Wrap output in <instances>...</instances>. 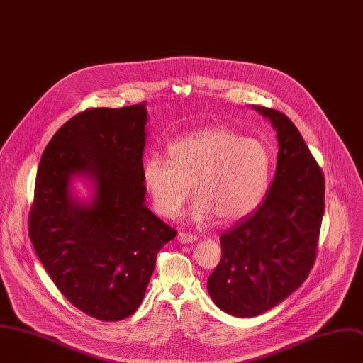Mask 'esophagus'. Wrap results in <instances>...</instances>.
Returning a JSON list of instances; mask_svg holds the SVG:
<instances>
[{
    "label": "esophagus",
    "instance_id": "34e87169",
    "mask_svg": "<svg viewBox=\"0 0 363 363\" xmlns=\"http://www.w3.org/2000/svg\"><path fill=\"white\" fill-rule=\"evenodd\" d=\"M177 240L180 242V243H194L196 240H197V236H194V235H191V233H184V232H179V235H177Z\"/></svg>",
    "mask_w": 363,
    "mask_h": 363
}]
</instances>
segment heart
<instances>
[{"label": "heart", "mask_w": 363, "mask_h": 363, "mask_svg": "<svg viewBox=\"0 0 363 363\" xmlns=\"http://www.w3.org/2000/svg\"><path fill=\"white\" fill-rule=\"evenodd\" d=\"M169 160L155 155L143 166V180L157 213L173 219L193 191L190 219L216 217L219 225L236 223L264 199L272 159L256 138L210 127L186 134L167 147ZM192 189H189V186Z\"/></svg>", "instance_id": "obj_1"}]
</instances>
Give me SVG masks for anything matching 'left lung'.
<instances>
[{
    "label": "left lung",
    "instance_id": "1",
    "mask_svg": "<svg viewBox=\"0 0 363 363\" xmlns=\"http://www.w3.org/2000/svg\"><path fill=\"white\" fill-rule=\"evenodd\" d=\"M276 131L274 179L260 207L222 233V260L207 279L214 305L236 318L262 315L291 296L316 256L325 177L286 114L252 106Z\"/></svg>",
    "mask_w": 363,
    "mask_h": 363
}]
</instances>
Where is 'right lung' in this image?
Wrapping results in <instances>:
<instances>
[{
    "label": "right lung",
    "instance_id": "1",
    "mask_svg": "<svg viewBox=\"0 0 363 363\" xmlns=\"http://www.w3.org/2000/svg\"><path fill=\"white\" fill-rule=\"evenodd\" d=\"M147 121L144 103L86 110L52 135L37 172L28 220L37 257L68 302L104 322L137 311L159 250L177 233L146 206ZM76 179L89 186L87 199Z\"/></svg>",
    "mask_w": 363,
    "mask_h": 363
}]
</instances>
